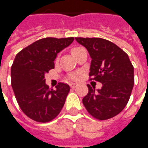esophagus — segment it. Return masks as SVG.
<instances>
[{
  "mask_svg": "<svg viewBox=\"0 0 148 148\" xmlns=\"http://www.w3.org/2000/svg\"><path fill=\"white\" fill-rule=\"evenodd\" d=\"M70 86L72 87V88H75V87L78 86V84L77 83H71Z\"/></svg>",
  "mask_w": 148,
  "mask_h": 148,
  "instance_id": "34e87169",
  "label": "esophagus"
}]
</instances>
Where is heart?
<instances>
[{"mask_svg": "<svg viewBox=\"0 0 148 148\" xmlns=\"http://www.w3.org/2000/svg\"><path fill=\"white\" fill-rule=\"evenodd\" d=\"M80 49L79 47H78V48H74V49H73V50H72V53L73 54V53H74V52H75V51H76L78 50V49ZM73 79H76V78H77V77H76V75H73Z\"/></svg>", "mask_w": 148, "mask_h": 148, "instance_id": "b5f03b06", "label": "heart"}]
</instances>
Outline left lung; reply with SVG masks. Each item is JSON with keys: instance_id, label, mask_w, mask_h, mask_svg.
I'll list each match as a JSON object with an SVG mask.
<instances>
[{"instance_id": "8db88e82", "label": "left lung", "mask_w": 148, "mask_h": 148, "mask_svg": "<svg viewBox=\"0 0 148 148\" xmlns=\"http://www.w3.org/2000/svg\"><path fill=\"white\" fill-rule=\"evenodd\" d=\"M92 58L90 76L101 82V89L87 85L89 92L82 103L98 120L115 116L127 104L134 84V66L127 54L113 42L99 38H75Z\"/></svg>"}]
</instances>
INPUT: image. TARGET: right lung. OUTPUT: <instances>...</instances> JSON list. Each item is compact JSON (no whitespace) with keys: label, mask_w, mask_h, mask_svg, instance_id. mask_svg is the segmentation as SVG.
I'll return each mask as SVG.
<instances>
[{"label":"right lung","mask_w":148,"mask_h":148,"mask_svg":"<svg viewBox=\"0 0 148 148\" xmlns=\"http://www.w3.org/2000/svg\"><path fill=\"white\" fill-rule=\"evenodd\" d=\"M74 38H45L22 49L15 56L11 69V86L18 105L33 121L45 123L53 120L63 107L70 87L62 82L49 89L45 75L55 68L60 51Z\"/></svg>","instance_id":"add662e5"}]
</instances>
